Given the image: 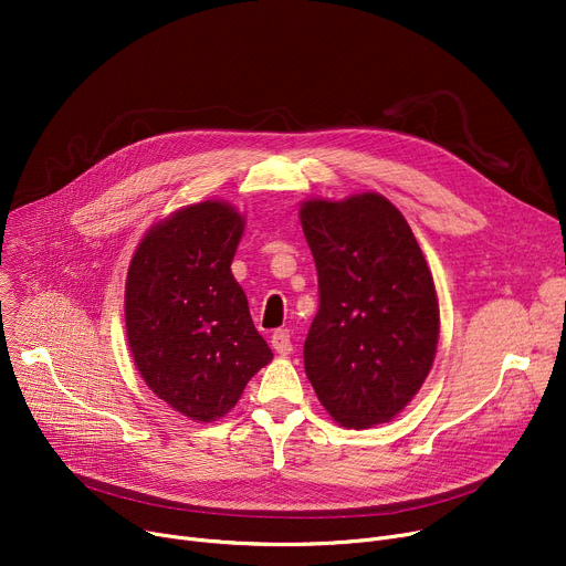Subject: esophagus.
Masks as SVG:
<instances>
[{
  "label": "esophagus",
  "mask_w": 566,
  "mask_h": 566,
  "mask_svg": "<svg viewBox=\"0 0 566 566\" xmlns=\"http://www.w3.org/2000/svg\"><path fill=\"white\" fill-rule=\"evenodd\" d=\"M271 344H273V348L280 355H289L293 350V342H291V333L289 331H275L273 337H271Z\"/></svg>",
  "instance_id": "obj_1"
}]
</instances>
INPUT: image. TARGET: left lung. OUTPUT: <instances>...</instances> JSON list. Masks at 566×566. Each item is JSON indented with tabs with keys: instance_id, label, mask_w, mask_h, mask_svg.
Here are the masks:
<instances>
[{
	"instance_id": "obj_1",
	"label": "left lung",
	"mask_w": 566,
	"mask_h": 566,
	"mask_svg": "<svg viewBox=\"0 0 566 566\" xmlns=\"http://www.w3.org/2000/svg\"><path fill=\"white\" fill-rule=\"evenodd\" d=\"M301 222L318 273L303 348L312 388L346 429L390 422L436 358L440 314L427 259L406 218L376 192L310 199Z\"/></svg>"
}]
</instances>
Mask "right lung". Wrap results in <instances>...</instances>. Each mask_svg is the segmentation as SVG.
I'll return each mask as SVG.
<instances>
[{"mask_svg": "<svg viewBox=\"0 0 566 566\" xmlns=\"http://www.w3.org/2000/svg\"><path fill=\"white\" fill-rule=\"evenodd\" d=\"M243 229V216L227 201L186 206L148 229L128 268L135 365L154 395L197 422L227 415L273 360L231 275Z\"/></svg>", "mask_w": 566, "mask_h": 566, "instance_id": "1", "label": "right lung"}]
</instances>
